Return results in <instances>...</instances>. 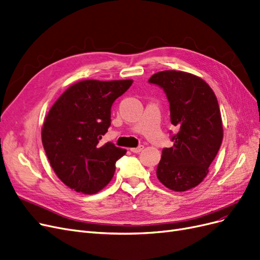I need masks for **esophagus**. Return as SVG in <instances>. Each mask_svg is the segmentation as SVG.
I'll return each instance as SVG.
<instances>
[{
    "mask_svg": "<svg viewBox=\"0 0 260 260\" xmlns=\"http://www.w3.org/2000/svg\"><path fill=\"white\" fill-rule=\"evenodd\" d=\"M143 149H145V147H143V146H139V147H137V148H132L131 151H132L133 153H139V152H141Z\"/></svg>",
    "mask_w": 260,
    "mask_h": 260,
    "instance_id": "34e87169",
    "label": "esophagus"
}]
</instances>
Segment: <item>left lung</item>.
Returning <instances> with one entry per match:
<instances>
[{
	"instance_id": "1",
	"label": "left lung",
	"mask_w": 260,
	"mask_h": 260,
	"mask_svg": "<svg viewBox=\"0 0 260 260\" xmlns=\"http://www.w3.org/2000/svg\"><path fill=\"white\" fill-rule=\"evenodd\" d=\"M149 82L164 89L171 124L179 129L174 146L161 151L156 176L162 185L185 191L204 181L223 140V122L217 99L200 77L181 71H162Z\"/></svg>"
}]
</instances>
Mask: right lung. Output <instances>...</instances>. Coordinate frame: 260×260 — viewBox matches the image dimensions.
Listing matches in <instances>:
<instances>
[{
	"label": "right lung",
	"instance_id": "obj_1",
	"mask_svg": "<svg viewBox=\"0 0 260 260\" xmlns=\"http://www.w3.org/2000/svg\"><path fill=\"white\" fill-rule=\"evenodd\" d=\"M133 80H81L72 84L46 115L42 141L50 165L63 183L78 193H99L111 181L115 161L126 150L100 140L110 126L114 101Z\"/></svg>",
	"mask_w": 260,
	"mask_h": 260
}]
</instances>
